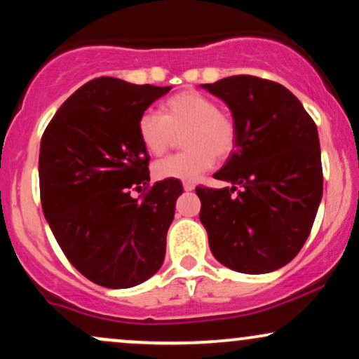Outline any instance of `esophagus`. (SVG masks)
<instances>
[{"mask_svg":"<svg viewBox=\"0 0 359 359\" xmlns=\"http://www.w3.org/2000/svg\"><path fill=\"white\" fill-rule=\"evenodd\" d=\"M194 187H196V185H194L192 182H184V191H194Z\"/></svg>","mask_w":359,"mask_h":359,"instance_id":"obj_1","label":"esophagus"}]
</instances>
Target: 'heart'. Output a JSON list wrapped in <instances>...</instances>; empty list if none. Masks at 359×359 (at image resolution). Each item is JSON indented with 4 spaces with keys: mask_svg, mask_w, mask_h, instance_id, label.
Listing matches in <instances>:
<instances>
[{
    "mask_svg": "<svg viewBox=\"0 0 359 359\" xmlns=\"http://www.w3.org/2000/svg\"><path fill=\"white\" fill-rule=\"evenodd\" d=\"M185 151L158 160L154 175L158 180H196L208 172L216 156L233 154L238 128L229 113L219 109L208 94L187 89L163 101L160 114L143 113L138 119V138L150 155H162L182 135Z\"/></svg>",
    "mask_w": 359,
    "mask_h": 359,
    "instance_id": "heart-1",
    "label": "heart"
}]
</instances>
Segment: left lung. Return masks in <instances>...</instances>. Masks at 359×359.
I'll list each match as a JSON object with an SVG mask.
<instances>
[{"label":"left lung","instance_id":"1","mask_svg":"<svg viewBox=\"0 0 359 359\" xmlns=\"http://www.w3.org/2000/svg\"><path fill=\"white\" fill-rule=\"evenodd\" d=\"M203 88L228 104L238 128L234 151L214 174L231 187L196 189L209 248L241 273L282 269L306 243L323 199L316 123L273 81L231 76Z\"/></svg>","mask_w":359,"mask_h":359}]
</instances>
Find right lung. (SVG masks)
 <instances>
[{
  "instance_id": "obj_1",
  "label": "right lung",
  "mask_w": 359,
  "mask_h": 359,
  "mask_svg": "<svg viewBox=\"0 0 359 359\" xmlns=\"http://www.w3.org/2000/svg\"><path fill=\"white\" fill-rule=\"evenodd\" d=\"M172 88L97 77L60 106L40 142L42 209L69 262L108 288L140 285L162 266L182 184L148 187L138 119ZM131 190L144 191L142 200Z\"/></svg>"
}]
</instances>
